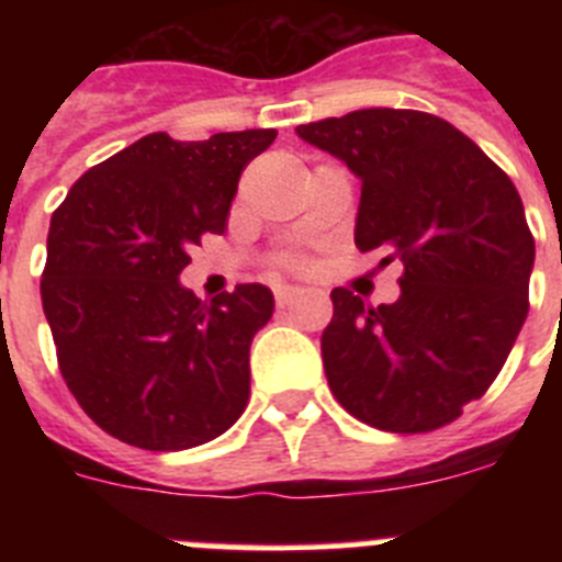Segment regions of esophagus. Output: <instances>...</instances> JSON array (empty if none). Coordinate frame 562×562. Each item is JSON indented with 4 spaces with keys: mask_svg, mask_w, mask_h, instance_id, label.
Here are the masks:
<instances>
[{
    "mask_svg": "<svg viewBox=\"0 0 562 562\" xmlns=\"http://www.w3.org/2000/svg\"><path fill=\"white\" fill-rule=\"evenodd\" d=\"M297 295H301V290H295V286H276V304L281 306V310L290 306Z\"/></svg>",
    "mask_w": 562,
    "mask_h": 562,
    "instance_id": "esophagus-1",
    "label": "esophagus"
}]
</instances>
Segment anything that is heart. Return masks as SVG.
Returning <instances> with one entry per match:
<instances>
[{
  "instance_id": "heart-1",
  "label": "heart",
  "mask_w": 562,
  "mask_h": 562,
  "mask_svg": "<svg viewBox=\"0 0 562 562\" xmlns=\"http://www.w3.org/2000/svg\"><path fill=\"white\" fill-rule=\"evenodd\" d=\"M281 267H295V261L292 258H281Z\"/></svg>"
}]
</instances>
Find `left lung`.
I'll list each match as a JSON object with an SVG mask.
<instances>
[{"instance_id":"8db88e82","label":"left lung","mask_w":562,"mask_h":562,"mask_svg":"<svg viewBox=\"0 0 562 562\" xmlns=\"http://www.w3.org/2000/svg\"><path fill=\"white\" fill-rule=\"evenodd\" d=\"M297 134L360 177L355 245L402 261L400 297L331 290L329 389L371 428L428 434L493 385L529 312L535 238L513 180L467 134L416 109H357Z\"/></svg>"}]
</instances>
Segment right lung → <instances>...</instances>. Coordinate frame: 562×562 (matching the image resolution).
<instances>
[{
	"instance_id": "1",
	"label": "right lung",
	"mask_w": 562,
	"mask_h": 562,
	"mask_svg": "<svg viewBox=\"0 0 562 562\" xmlns=\"http://www.w3.org/2000/svg\"><path fill=\"white\" fill-rule=\"evenodd\" d=\"M276 134H146L89 168L53 213L42 304L58 369L114 439L188 450L247 408L250 342L272 317V292L238 284L205 304L180 272L205 233L225 231L238 177Z\"/></svg>"
}]
</instances>
